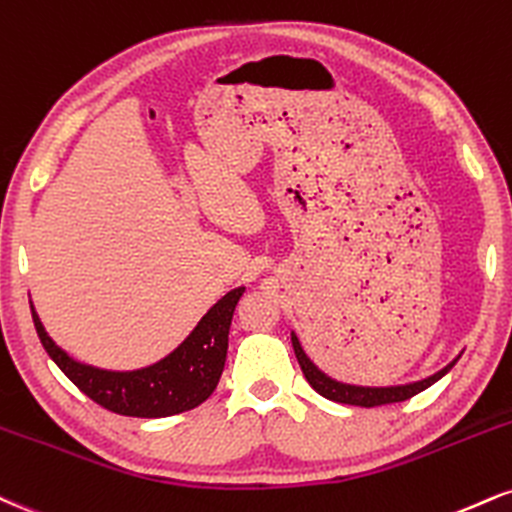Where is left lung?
Masks as SVG:
<instances>
[{"instance_id": "1", "label": "left lung", "mask_w": 512, "mask_h": 512, "mask_svg": "<svg viewBox=\"0 0 512 512\" xmlns=\"http://www.w3.org/2000/svg\"><path fill=\"white\" fill-rule=\"evenodd\" d=\"M291 341H293V350L295 357H298L300 369H303L305 379L310 381V386L315 389L319 396L334 400V403H343V405H360V408H377V405H389V403H400V400H408L417 393L429 389V386L436 384L441 377H446L451 372L458 357L453 362H448L446 367L439 369V372L432 374V377L412 381V384H400V386H355V384H343V381H336L319 369L310 357L305 355L303 346H300L298 336L291 331Z\"/></svg>"}]
</instances>
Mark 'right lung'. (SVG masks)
I'll return each mask as SVG.
<instances>
[{
    "label": "right lung",
    "mask_w": 512,
    "mask_h": 512,
    "mask_svg": "<svg viewBox=\"0 0 512 512\" xmlns=\"http://www.w3.org/2000/svg\"><path fill=\"white\" fill-rule=\"evenodd\" d=\"M243 293V286L233 288L209 307L207 315L197 322L181 346L155 365L131 369V372H112L73 360L49 338L33 305L30 310L47 355L90 400L116 415L169 417L197 408L217 389L229 350L233 310Z\"/></svg>",
    "instance_id": "obj_1"
}]
</instances>
